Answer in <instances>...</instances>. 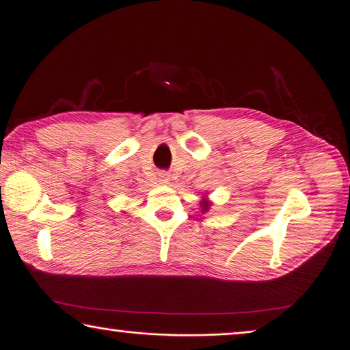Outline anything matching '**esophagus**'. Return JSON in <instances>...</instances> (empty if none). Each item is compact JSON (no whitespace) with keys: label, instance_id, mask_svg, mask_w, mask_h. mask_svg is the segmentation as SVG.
<instances>
[{"label":"esophagus","instance_id":"esophagus-1","mask_svg":"<svg viewBox=\"0 0 350 350\" xmlns=\"http://www.w3.org/2000/svg\"><path fill=\"white\" fill-rule=\"evenodd\" d=\"M159 181H161V184H169V181H171V175L166 172H161L159 174Z\"/></svg>","mask_w":350,"mask_h":350}]
</instances>
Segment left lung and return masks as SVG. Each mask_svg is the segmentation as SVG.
Segmentation results:
<instances>
[{"label": "left lung", "instance_id": "8db88e82", "mask_svg": "<svg viewBox=\"0 0 350 350\" xmlns=\"http://www.w3.org/2000/svg\"><path fill=\"white\" fill-rule=\"evenodd\" d=\"M207 194V193H206ZM206 194L203 196V198H201L200 200V207H201V213H206V211H208V208L211 207V204H213V203H211V201L206 197Z\"/></svg>", "mask_w": 350, "mask_h": 350}]
</instances>
